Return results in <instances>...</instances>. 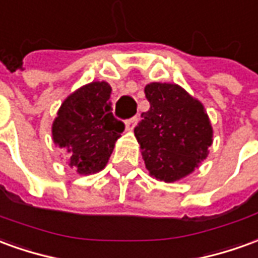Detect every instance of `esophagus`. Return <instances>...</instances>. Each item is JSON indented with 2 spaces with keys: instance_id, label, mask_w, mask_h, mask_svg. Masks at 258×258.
Masks as SVG:
<instances>
[{
  "instance_id": "obj_1",
  "label": "esophagus",
  "mask_w": 258,
  "mask_h": 258,
  "mask_svg": "<svg viewBox=\"0 0 258 258\" xmlns=\"http://www.w3.org/2000/svg\"><path fill=\"white\" fill-rule=\"evenodd\" d=\"M137 123H138V117H131V118H128V120L125 121V130H127V131H133L135 125H137Z\"/></svg>"
}]
</instances>
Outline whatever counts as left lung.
<instances>
[{
    "label": "left lung",
    "mask_w": 258,
    "mask_h": 258,
    "mask_svg": "<svg viewBox=\"0 0 258 258\" xmlns=\"http://www.w3.org/2000/svg\"><path fill=\"white\" fill-rule=\"evenodd\" d=\"M149 110L134 128L142 159L156 180L173 183L194 172L212 145V125L203 103L177 84L145 86Z\"/></svg>",
    "instance_id": "obj_1"
}]
</instances>
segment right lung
Masks as SVG:
<instances>
[{"instance_id":"add662e5","label":"right lung","mask_w":258,"mask_h":258,"mask_svg":"<svg viewBox=\"0 0 258 258\" xmlns=\"http://www.w3.org/2000/svg\"><path fill=\"white\" fill-rule=\"evenodd\" d=\"M111 86L95 81L61 103L51 125L53 142L66 151V162L78 174H93L107 165L124 124L111 113Z\"/></svg>"}]
</instances>
